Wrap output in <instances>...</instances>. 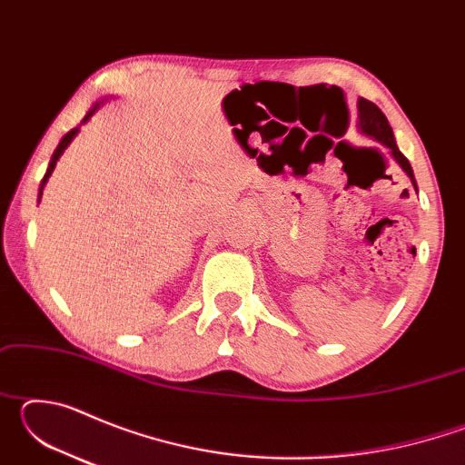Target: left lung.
I'll use <instances>...</instances> for the list:
<instances>
[{"label":"left lung","instance_id":"left-lung-1","mask_svg":"<svg viewBox=\"0 0 465 465\" xmlns=\"http://www.w3.org/2000/svg\"><path fill=\"white\" fill-rule=\"evenodd\" d=\"M357 110H359V121H357L359 131L363 133V135L375 139L377 143H381V145H385L388 149H391L393 160H396L400 166H402V170L406 172L408 178L412 180V184L416 188V180H414V172L411 168V162H408L406 157H404V153L398 149L396 139H393V131L390 127L388 119H385V114L380 110V106L373 104L371 100L359 98ZM416 191H419V188H416Z\"/></svg>","mask_w":465,"mask_h":465}]
</instances>
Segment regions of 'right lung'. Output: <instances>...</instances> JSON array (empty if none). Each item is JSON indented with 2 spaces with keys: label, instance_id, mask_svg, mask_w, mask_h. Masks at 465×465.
<instances>
[{
  "label": "right lung",
  "instance_id": "right-lung-1",
  "mask_svg": "<svg viewBox=\"0 0 465 465\" xmlns=\"http://www.w3.org/2000/svg\"><path fill=\"white\" fill-rule=\"evenodd\" d=\"M100 104H102V102H96V104H94L90 110H88V114H85L84 116V121H82V124L84 123H88L90 121V116L94 114V113H96V110L100 108ZM77 133H80V127H75V129H72V131H69L67 133V135L65 137H63L61 141H59V145H57V149H54V152H53V157H51V162H49V168H46V174H45V178L41 180V188H38V201H41V196H43V188H45V184H46V180H49V176L53 174V170H54V166H57V162H59V157H61V153L63 152H65V149H67V145L69 143H72V141H74V137L77 135Z\"/></svg>",
  "mask_w": 465,
  "mask_h": 465
}]
</instances>
